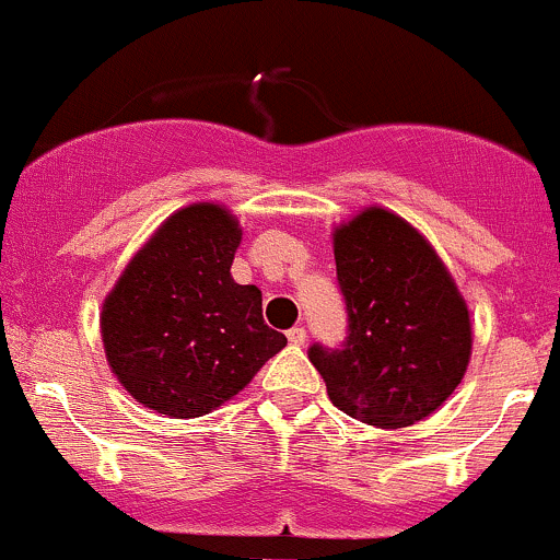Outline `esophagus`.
Returning <instances> with one entry per match:
<instances>
[{
	"mask_svg": "<svg viewBox=\"0 0 560 560\" xmlns=\"http://www.w3.org/2000/svg\"><path fill=\"white\" fill-rule=\"evenodd\" d=\"M287 338H290V343L303 346V343H305V338H308V335H305V327H292L290 332H287Z\"/></svg>",
	"mask_w": 560,
	"mask_h": 560,
	"instance_id": "34e87169",
	"label": "esophagus"
}]
</instances>
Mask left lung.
<instances>
[{
	"mask_svg": "<svg viewBox=\"0 0 560 560\" xmlns=\"http://www.w3.org/2000/svg\"><path fill=\"white\" fill-rule=\"evenodd\" d=\"M332 246L349 335L340 349H308L329 399L378 429L427 419L462 384L472 354L456 281L432 244L381 206L335 228Z\"/></svg>",
	"mask_w": 560,
	"mask_h": 560,
	"instance_id": "1",
	"label": "left lung"
}]
</instances>
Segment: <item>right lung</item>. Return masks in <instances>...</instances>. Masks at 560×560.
Returning a JSON list of instances; mask_svg holds the SVG:
<instances>
[{"label": "right lung", "mask_w": 560, "mask_h": 560, "mask_svg": "<svg viewBox=\"0 0 560 560\" xmlns=\"http://www.w3.org/2000/svg\"><path fill=\"white\" fill-rule=\"evenodd\" d=\"M238 244V220L225 206H185L104 300V354L144 408L174 419L211 413L287 346L262 322L260 290L233 281Z\"/></svg>", "instance_id": "add662e5"}]
</instances>
